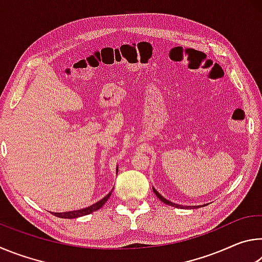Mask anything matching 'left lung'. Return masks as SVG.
I'll return each mask as SVG.
<instances>
[{
    "instance_id": "obj_1",
    "label": "left lung",
    "mask_w": 262,
    "mask_h": 262,
    "mask_svg": "<svg viewBox=\"0 0 262 262\" xmlns=\"http://www.w3.org/2000/svg\"><path fill=\"white\" fill-rule=\"evenodd\" d=\"M154 189V192H155V194H156L157 195V198L159 199V200H162L164 203H166V205H168V206H173V207H181V208H184L183 206H179V205H176V203H172L171 201H168V200H166V199L165 198H163L162 196V195L161 194H159L158 192H157V190L156 189H155V188H152ZM188 208V207H187ZM189 208H193V209H194V208H198L196 206H194V207H189Z\"/></svg>"
}]
</instances>
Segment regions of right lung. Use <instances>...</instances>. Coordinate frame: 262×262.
I'll use <instances>...</instances> for the list:
<instances>
[{"label":"right lung","mask_w":262,"mask_h":262,"mask_svg":"<svg viewBox=\"0 0 262 262\" xmlns=\"http://www.w3.org/2000/svg\"><path fill=\"white\" fill-rule=\"evenodd\" d=\"M111 193H112V190H111V192L107 195H106L104 199H101L100 201L96 202L95 205H92V206L88 207V208H83V209L74 210V211H67V212H52V214L56 216V217H60V219H76V217L89 215V214H91V212L100 209V208L104 206V203L108 200V198L111 196Z\"/></svg>","instance_id":"right-lung-1"}]
</instances>
